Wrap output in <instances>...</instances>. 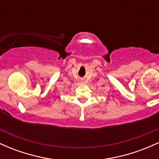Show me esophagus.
Returning <instances> with one entry per match:
<instances>
[{
  "label": "esophagus",
  "instance_id": "1",
  "mask_svg": "<svg viewBox=\"0 0 159 159\" xmlns=\"http://www.w3.org/2000/svg\"><path fill=\"white\" fill-rule=\"evenodd\" d=\"M81 83H83V82H84L83 80H81Z\"/></svg>",
  "mask_w": 159,
  "mask_h": 159
}]
</instances>
